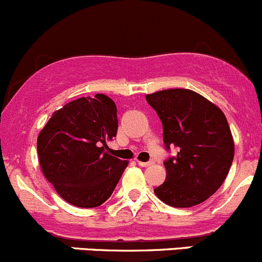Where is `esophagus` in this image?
Listing matches in <instances>:
<instances>
[{
    "instance_id": "obj_1",
    "label": "esophagus",
    "mask_w": 262,
    "mask_h": 262,
    "mask_svg": "<svg viewBox=\"0 0 262 262\" xmlns=\"http://www.w3.org/2000/svg\"><path fill=\"white\" fill-rule=\"evenodd\" d=\"M137 163H138L139 166H142V167H148V166L152 165L153 161H149V162H142V161H137Z\"/></svg>"
}]
</instances>
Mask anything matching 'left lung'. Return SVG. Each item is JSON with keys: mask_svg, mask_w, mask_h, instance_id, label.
Wrapping results in <instances>:
<instances>
[{"mask_svg": "<svg viewBox=\"0 0 262 262\" xmlns=\"http://www.w3.org/2000/svg\"><path fill=\"white\" fill-rule=\"evenodd\" d=\"M146 100L161 119L166 150L178 149L163 162L167 176L155 194L176 208L205 202L221 187L233 162L234 143L226 116L191 90H163Z\"/></svg>", "mask_w": 262, "mask_h": 262, "instance_id": "obj_1", "label": "left lung"}]
</instances>
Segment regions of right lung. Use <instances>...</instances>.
I'll use <instances>...</instances> for the list:
<instances>
[{"mask_svg": "<svg viewBox=\"0 0 262 262\" xmlns=\"http://www.w3.org/2000/svg\"><path fill=\"white\" fill-rule=\"evenodd\" d=\"M116 132V106L106 95L81 97L52 115L36 147L41 171L62 199L96 208L112 196L128 166L104 149Z\"/></svg>", "mask_w": 262, "mask_h": 262, "instance_id": "obj_1", "label": "right lung"}]
</instances>
